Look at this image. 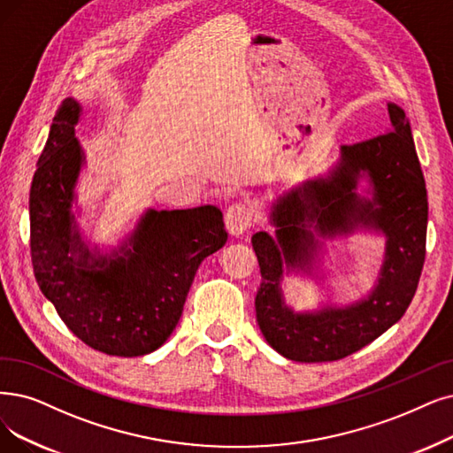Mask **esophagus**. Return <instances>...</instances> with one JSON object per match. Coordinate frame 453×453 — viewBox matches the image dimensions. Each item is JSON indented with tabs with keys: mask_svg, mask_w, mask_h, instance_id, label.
<instances>
[{
	"mask_svg": "<svg viewBox=\"0 0 453 453\" xmlns=\"http://www.w3.org/2000/svg\"><path fill=\"white\" fill-rule=\"evenodd\" d=\"M226 228L234 236H240L247 228H250L257 221V211L249 203H234L228 206L226 215Z\"/></svg>",
	"mask_w": 453,
	"mask_h": 453,
	"instance_id": "esophagus-1",
	"label": "esophagus"
}]
</instances>
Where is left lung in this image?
Here are the masks:
<instances>
[{"label":"left lung","instance_id":"8db88e82","mask_svg":"<svg viewBox=\"0 0 453 453\" xmlns=\"http://www.w3.org/2000/svg\"><path fill=\"white\" fill-rule=\"evenodd\" d=\"M388 117L385 134L340 147L327 178L309 180L277 198L269 215L277 226L275 238L267 232L252 236L262 273L257 321L269 346L289 360L331 363L363 349L402 319L418 288L427 191L405 111L390 102ZM363 177L369 182L368 197L356 193ZM311 226L322 237L349 235L358 227L384 234L386 258L366 298L312 313H296L283 303V265L307 274L317 268L322 244Z\"/></svg>","mask_w":453,"mask_h":453}]
</instances>
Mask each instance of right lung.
<instances>
[{
  "mask_svg": "<svg viewBox=\"0 0 453 453\" xmlns=\"http://www.w3.org/2000/svg\"><path fill=\"white\" fill-rule=\"evenodd\" d=\"M66 98L53 117L29 191L31 262L41 292L88 348L139 357L164 346L182 316L201 262L228 234L215 206L147 210L111 252L88 249L72 213L85 154Z\"/></svg>",
  "mask_w": 453,
  "mask_h": 453,
  "instance_id": "add662e5",
  "label": "right lung"
}]
</instances>
